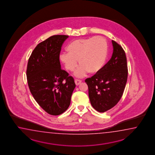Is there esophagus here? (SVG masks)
Returning <instances> with one entry per match:
<instances>
[{
  "label": "esophagus",
  "mask_w": 155,
  "mask_h": 155,
  "mask_svg": "<svg viewBox=\"0 0 155 155\" xmlns=\"http://www.w3.org/2000/svg\"><path fill=\"white\" fill-rule=\"evenodd\" d=\"M75 82L76 85L78 86L81 82V81L80 80H75Z\"/></svg>",
  "instance_id": "1"
}]
</instances>
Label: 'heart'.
I'll use <instances>...</instances> for the list:
<instances>
[{"label":"heart","mask_w":155,"mask_h":155,"mask_svg":"<svg viewBox=\"0 0 155 155\" xmlns=\"http://www.w3.org/2000/svg\"><path fill=\"white\" fill-rule=\"evenodd\" d=\"M68 53L60 54V61L65 69L73 71L80 65L74 73L75 76L82 78L89 72L92 74L99 73L105 64L107 55V44L101 37L75 40L67 46Z\"/></svg>","instance_id":"obj_1"}]
</instances>
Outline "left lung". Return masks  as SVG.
<instances>
[{"instance_id": "8db88e82", "label": "left lung", "mask_w": 155, "mask_h": 155, "mask_svg": "<svg viewBox=\"0 0 155 155\" xmlns=\"http://www.w3.org/2000/svg\"><path fill=\"white\" fill-rule=\"evenodd\" d=\"M112 44L113 53L111 59L99 73L85 80L91 104L100 112H105L118 103L127 80L125 53L115 41L112 40Z\"/></svg>"}]
</instances>
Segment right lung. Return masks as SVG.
Instances as JSON below:
<instances>
[{
    "mask_svg": "<svg viewBox=\"0 0 155 155\" xmlns=\"http://www.w3.org/2000/svg\"><path fill=\"white\" fill-rule=\"evenodd\" d=\"M68 35L50 36L38 44L28 63L26 77L30 91L38 104L51 115L68 109L76 85L72 76L61 69L59 55Z\"/></svg>",
    "mask_w": 155,
    "mask_h": 155,
    "instance_id": "1",
    "label": "right lung"
}]
</instances>
